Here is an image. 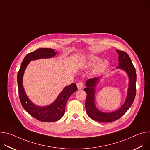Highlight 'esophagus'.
I'll return each mask as SVG.
<instances>
[{
    "instance_id": "esophagus-1",
    "label": "esophagus",
    "mask_w": 150,
    "mask_h": 150,
    "mask_svg": "<svg viewBox=\"0 0 150 150\" xmlns=\"http://www.w3.org/2000/svg\"><path fill=\"white\" fill-rule=\"evenodd\" d=\"M78 90H81L83 88V83L81 82H78L76 84Z\"/></svg>"
}]
</instances>
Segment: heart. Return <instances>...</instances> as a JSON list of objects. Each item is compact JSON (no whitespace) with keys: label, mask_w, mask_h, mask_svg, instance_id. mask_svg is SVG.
Listing matches in <instances>:
<instances>
[{"label":"heart","mask_w":150,"mask_h":150,"mask_svg":"<svg viewBox=\"0 0 150 150\" xmlns=\"http://www.w3.org/2000/svg\"><path fill=\"white\" fill-rule=\"evenodd\" d=\"M100 57L96 56H85L83 58L82 60V67L87 68L89 67H91L99 61ZM109 61L106 59L101 60L97 63L94 66L93 69H92L91 74L93 75H96L100 74L103 72L109 65Z\"/></svg>","instance_id":"b5f03b06"}]
</instances>
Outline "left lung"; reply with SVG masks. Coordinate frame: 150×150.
<instances>
[{"instance_id": "obj_1", "label": "left lung", "mask_w": 150, "mask_h": 150, "mask_svg": "<svg viewBox=\"0 0 150 150\" xmlns=\"http://www.w3.org/2000/svg\"><path fill=\"white\" fill-rule=\"evenodd\" d=\"M119 55L118 67L115 69H121L127 75L129 79L126 99L123 104L117 110L111 112H104L100 110L96 105V88L103 76L90 78L85 82L86 88L84 91L87 94L85 109L88 116L94 120L100 122H110L122 117L130 108L136 95V71L132 62L126 53L116 50Z\"/></svg>"}]
</instances>
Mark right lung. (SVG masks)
I'll list each match as a JSON object with an SVG mask.
<instances>
[{
  "instance_id": "1",
  "label": "right lung",
  "mask_w": 150,
  "mask_h": 150,
  "mask_svg": "<svg viewBox=\"0 0 150 150\" xmlns=\"http://www.w3.org/2000/svg\"><path fill=\"white\" fill-rule=\"evenodd\" d=\"M56 54L57 52H55L54 49L49 48H40L28 53L21 63L18 73L17 81L21 103L31 116L41 122H53L60 119L65 114L68 100L78 89L75 83L65 87L53 103L45 106L36 105L28 98L23 85V76L28 65L31 60L49 59Z\"/></svg>"
}]
</instances>
